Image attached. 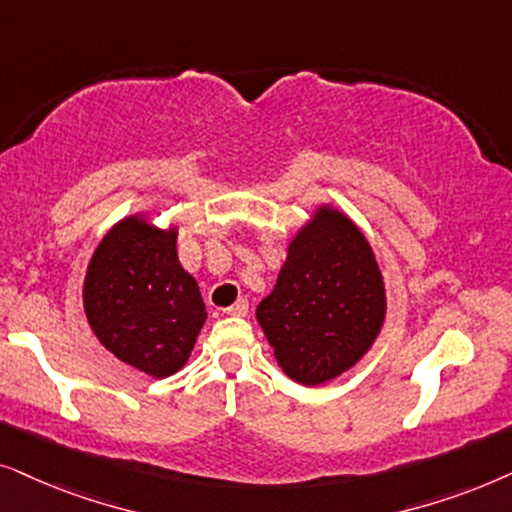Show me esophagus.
<instances>
[{
    "label": "esophagus",
    "mask_w": 512,
    "mask_h": 512,
    "mask_svg": "<svg viewBox=\"0 0 512 512\" xmlns=\"http://www.w3.org/2000/svg\"><path fill=\"white\" fill-rule=\"evenodd\" d=\"M224 313H227V316H234V318L248 316V302H245V299H238V302L231 304L229 309H224Z\"/></svg>",
    "instance_id": "obj_1"
}]
</instances>
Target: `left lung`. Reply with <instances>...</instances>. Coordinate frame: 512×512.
I'll return each instance as SVG.
<instances>
[{"mask_svg": "<svg viewBox=\"0 0 512 512\" xmlns=\"http://www.w3.org/2000/svg\"><path fill=\"white\" fill-rule=\"evenodd\" d=\"M386 285L363 229L318 203L288 243L274 290L255 316L292 381L320 386L349 372L386 323Z\"/></svg>", "mask_w": 512, "mask_h": 512, "instance_id": "8db88e82", "label": "left lung"}]
</instances>
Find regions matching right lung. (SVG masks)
I'll use <instances>...</instances> for the list:
<instances>
[{
	"label": "right lung",
	"instance_id": "obj_1",
	"mask_svg": "<svg viewBox=\"0 0 512 512\" xmlns=\"http://www.w3.org/2000/svg\"><path fill=\"white\" fill-rule=\"evenodd\" d=\"M81 297L98 342L154 379L187 365L208 318L199 283L177 260V224L156 227L142 213L102 236Z\"/></svg>",
	"mask_w": 512,
	"mask_h": 512
}]
</instances>
